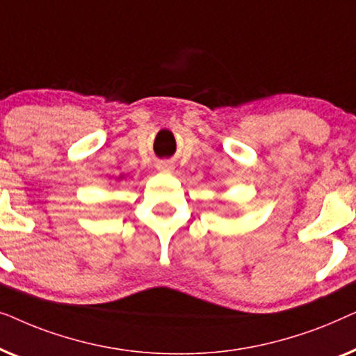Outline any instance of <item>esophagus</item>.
Wrapping results in <instances>:
<instances>
[{"mask_svg":"<svg viewBox=\"0 0 356 356\" xmlns=\"http://www.w3.org/2000/svg\"><path fill=\"white\" fill-rule=\"evenodd\" d=\"M157 168L160 170V172H172L173 165L168 162H160V163H157Z\"/></svg>","mask_w":356,"mask_h":356,"instance_id":"obj_1","label":"esophagus"}]
</instances>
